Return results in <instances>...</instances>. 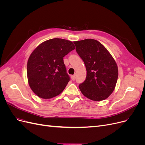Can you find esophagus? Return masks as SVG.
Here are the masks:
<instances>
[{"label":"esophagus","instance_id":"34e87169","mask_svg":"<svg viewBox=\"0 0 145 145\" xmlns=\"http://www.w3.org/2000/svg\"><path fill=\"white\" fill-rule=\"evenodd\" d=\"M71 79L74 81L76 80V75H73V76H71Z\"/></svg>","mask_w":145,"mask_h":145}]
</instances>
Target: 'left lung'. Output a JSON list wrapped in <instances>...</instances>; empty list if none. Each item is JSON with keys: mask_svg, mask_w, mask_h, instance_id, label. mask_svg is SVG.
I'll list each match as a JSON object with an SVG mask.
<instances>
[{"mask_svg": "<svg viewBox=\"0 0 145 145\" xmlns=\"http://www.w3.org/2000/svg\"><path fill=\"white\" fill-rule=\"evenodd\" d=\"M86 67V77L78 87L86 97L94 101L107 99L114 90L118 72L115 60L102 43L87 39L74 42Z\"/></svg>", "mask_w": 145, "mask_h": 145, "instance_id": "8db88e82", "label": "left lung"}]
</instances>
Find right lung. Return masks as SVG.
<instances>
[{
    "label": "right lung",
    "instance_id": "1",
    "mask_svg": "<svg viewBox=\"0 0 145 145\" xmlns=\"http://www.w3.org/2000/svg\"><path fill=\"white\" fill-rule=\"evenodd\" d=\"M74 49L72 42L55 38L43 42L31 54L27 63L28 81L38 97L51 99L64 90L70 77L63 57Z\"/></svg>",
    "mask_w": 145,
    "mask_h": 145
}]
</instances>
